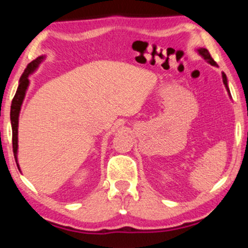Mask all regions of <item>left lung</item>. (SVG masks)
I'll return each mask as SVG.
<instances>
[{
    "instance_id": "1",
    "label": "left lung",
    "mask_w": 248,
    "mask_h": 248,
    "mask_svg": "<svg viewBox=\"0 0 248 248\" xmlns=\"http://www.w3.org/2000/svg\"><path fill=\"white\" fill-rule=\"evenodd\" d=\"M196 50H198L199 55H201L203 59H204L209 64H211V65H213V66H218V64H217L215 61H213L211 55H210V53H209L208 49H206V48H198ZM221 74H222V82H223V84H225V87H226V89H227V93H228L229 97L232 98V94H230V90H229V87H228V80H227L226 74L223 73V72Z\"/></svg>"
}]
</instances>
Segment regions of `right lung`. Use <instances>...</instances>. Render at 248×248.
<instances>
[{"instance_id": "right-lung-1", "label": "right lung", "mask_w": 248, "mask_h": 248, "mask_svg": "<svg viewBox=\"0 0 248 248\" xmlns=\"http://www.w3.org/2000/svg\"><path fill=\"white\" fill-rule=\"evenodd\" d=\"M46 59L45 55L38 56L36 60L28 64L26 67L25 72L20 78L19 80V87L16 89V93L13 97L12 104H11V111H10V120H11V127H12V145H13V154H15V159L20 170V166L18 162V127H19V115L20 110H21V106L23 103V99L26 97L27 89L29 87V76L32 74L35 71L38 69L39 64Z\"/></svg>"}]
</instances>
